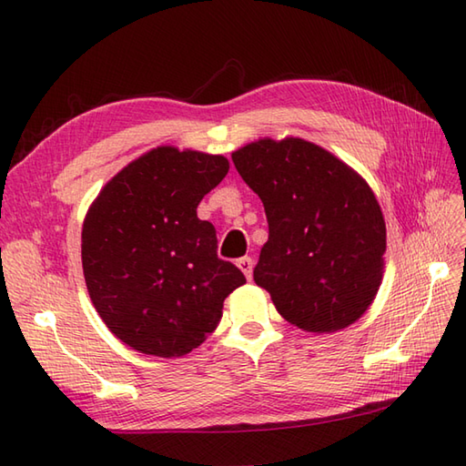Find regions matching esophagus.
Returning <instances> with one entry per match:
<instances>
[{
	"mask_svg": "<svg viewBox=\"0 0 466 466\" xmlns=\"http://www.w3.org/2000/svg\"><path fill=\"white\" fill-rule=\"evenodd\" d=\"M238 268L244 272V276L248 280H252V268H254V262L252 258H248V256H244V258L238 260Z\"/></svg>",
	"mask_w": 466,
	"mask_h": 466,
	"instance_id": "1",
	"label": "esophagus"
}]
</instances>
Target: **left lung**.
Here are the masks:
<instances>
[{
    "label": "left lung",
    "instance_id": "1",
    "mask_svg": "<svg viewBox=\"0 0 466 466\" xmlns=\"http://www.w3.org/2000/svg\"><path fill=\"white\" fill-rule=\"evenodd\" d=\"M232 162L264 204L268 242L254 282L282 319L309 332L359 320L380 289L386 252L370 186L302 137H264L236 150Z\"/></svg>",
    "mask_w": 466,
    "mask_h": 466
}]
</instances>
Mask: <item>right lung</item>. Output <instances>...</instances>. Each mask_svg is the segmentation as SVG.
I'll list each match as a JSON object with an SVG mask.
<instances>
[{
	"label": "right lung",
	"mask_w": 466,
	"mask_h": 466,
	"mask_svg": "<svg viewBox=\"0 0 466 466\" xmlns=\"http://www.w3.org/2000/svg\"><path fill=\"white\" fill-rule=\"evenodd\" d=\"M230 170L224 156L172 146L127 164L97 194L82 228L90 299L107 329L144 354L184 356L246 282L216 254V228L196 208Z\"/></svg>",
	"instance_id": "right-lung-1"
}]
</instances>
